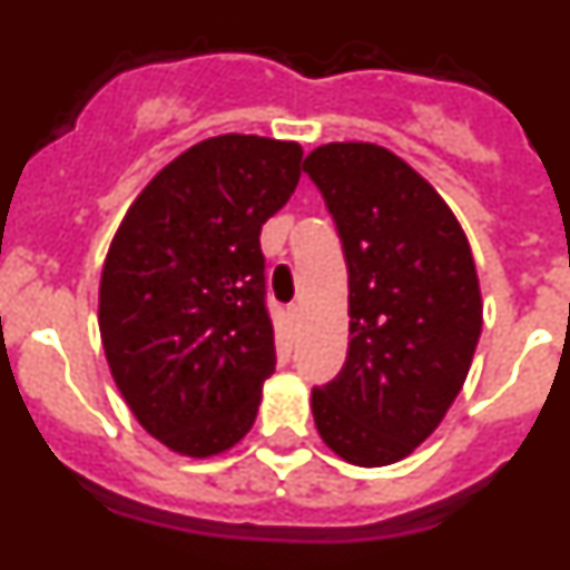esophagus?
<instances>
[{
  "label": "esophagus",
  "instance_id": "esophagus-1",
  "mask_svg": "<svg viewBox=\"0 0 570 570\" xmlns=\"http://www.w3.org/2000/svg\"><path fill=\"white\" fill-rule=\"evenodd\" d=\"M288 316H291V320H294V322H299V316H302V305H291V308H288Z\"/></svg>",
  "mask_w": 570,
  "mask_h": 570
}]
</instances>
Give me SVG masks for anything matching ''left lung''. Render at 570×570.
Instances as JSON below:
<instances>
[{
	"label": "left lung",
	"mask_w": 570,
	"mask_h": 570,
	"mask_svg": "<svg viewBox=\"0 0 570 570\" xmlns=\"http://www.w3.org/2000/svg\"><path fill=\"white\" fill-rule=\"evenodd\" d=\"M302 170L340 230L351 316L345 365L311 394L316 431L345 462L391 465L434 434L471 367L482 331L471 245L387 148L322 145Z\"/></svg>",
	"instance_id": "obj_1"
}]
</instances>
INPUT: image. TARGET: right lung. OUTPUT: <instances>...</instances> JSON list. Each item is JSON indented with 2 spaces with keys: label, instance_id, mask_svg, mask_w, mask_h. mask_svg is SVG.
<instances>
[{
  "label": "right lung",
  "instance_id": "1",
  "mask_svg": "<svg viewBox=\"0 0 570 570\" xmlns=\"http://www.w3.org/2000/svg\"><path fill=\"white\" fill-rule=\"evenodd\" d=\"M299 165L296 142L210 136L145 185L110 242L105 356L139 425L176 454H223L254 425L276 365L259 234Z\"/></svg>",
  "mask_w": 570,
  "mask_h": 570
}]
</instances>
